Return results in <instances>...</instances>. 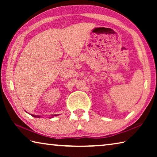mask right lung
Listing matches in <instances>:
<instances>
[{
    "label": "right lung",
    "instance_id": "obj_1",
    "mask_svg": "<svg viewBox=\"0 0 157 157\" xmlns=\"http://www.w3.org/2000/svg\"><path fill=\"white\" fill-rule=\"evenodd\" d=\"M31 115H32V116L34 117V118H40V116H36V115H33V114H31ZM58 116V115L55 114V115H53L52 116H51V118H52V117H54V116Z\"/></svg>",
    "mask_w": 157,
    "mask_h": 157
}]
</instances>
